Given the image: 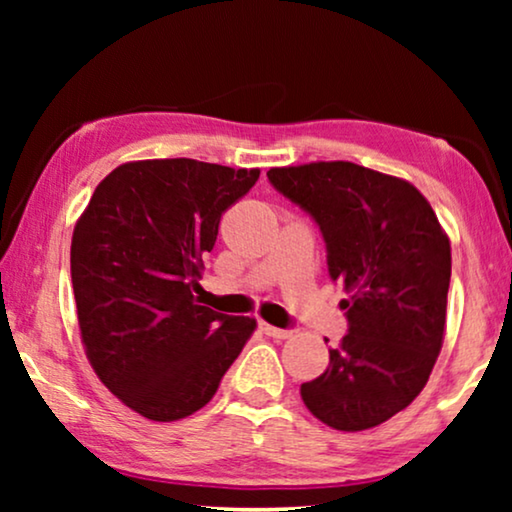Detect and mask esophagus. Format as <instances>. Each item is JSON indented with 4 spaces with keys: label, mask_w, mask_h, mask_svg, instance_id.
Instances as JSON below:
<instances>
[{
    "label": "esophagus",
    "mask_w": 512,
    "mask_h": 512,
    "mask_svg": "<svg viewBox=\"0 0 512 512\" xmlns=\"http://www.w3.org/2000/svg\"><path fill=\"white\" fill-rule=\"evenodd\" d=\"M261 331L265 333V335H270V338H275V340H286V338H291V331H286V328H277V326H272V324H265V321H261Z\"/></svg>",
    "instance_id": "1"
}]
</instances>
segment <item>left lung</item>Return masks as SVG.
Returning a JSON list of instances; mask_svg holds the SVG:
<instances>
[{
	"label": "left lung",
	"instance_id": "8db88e82",
	"mask_svg": "<svg viewBox=\"0 0 512 512\" xmlns=\"http://www.w3.org/2000/svg\"><path fill=\"white\" fill-rule=\"evenodd\" d=\"M268 179L319 223L347 293L349 333L300 384L303 403L331 429L380 426L419 396L443 347L450 237L410 181L370 167L317 160L270 167Z\"/></svg>",
	"mask_w": 512,
	"mask_h": 512
}]
</instances>
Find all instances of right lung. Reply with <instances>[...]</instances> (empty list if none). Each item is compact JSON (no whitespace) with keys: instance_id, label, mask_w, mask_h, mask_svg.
<instances>
[{"instance_id":"1","label":"right lung","mask_w":512,"mask_h":512,"mask_svg":"<svg viewBox=\"0 0 512 512\" xmlns=\"http://www.w3.org/2000/svg\"><path fill=\"white\" fill-rule=\"evenodd\" d=\"M258 167L193 158L132 160L97 184L72 235L81 342L100 382L151 422L212 401L256 319L198 305L207 251Z\"/></svg>"}]
</instances>
